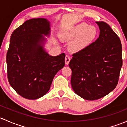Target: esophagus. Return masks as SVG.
Instances as JSON below:
<instances>
[{"mask_svg": "<svg viewBox=\"0 0 127 127\" xmlns=\"http://www.w3.org/2000/svg\"><path fill=\"white\" fill-rule=\"evenodd\" d=\"M70 57L69 56L66 55V57H65V63H66V64L68 65L69 64V62H70Z\"/></svg>", "mask_w": 127, "mask_h": 127, "instance_id": "34e87169", "label": "esophagus"}]
</instances>
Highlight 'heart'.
Segmentation results:
<instances>
[{"label":"heart","instance_id":"obj_1","mask_svg":"<svg viewBox=\"0 0 127 127\" xmlns=\"http://www.w3.org/2000/svg\"><path fill=\"white\" fill-rule=\"evenodd\" d=\"M97 34L95 27L82 22L63 32L61 38L63 41L70 42V50L77 52L91 44L97 38Z\"/></svg>","mask_w":127,"mask_h":127}]
</instances>
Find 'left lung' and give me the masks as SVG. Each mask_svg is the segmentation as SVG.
<instances>
[{"label": "left lung", "mask_w": 127, "mask_h": 127, "mask_svg": "<svg viewBox=\"0 0 127 127\" xmlns=\"http://www.w3.org/2000/svg\"><path fill=\"white\" fill-rule=\"evenodd\" d=\"M96 23L100 29L98 38L74 53L69 64L73 90L88 100L99 99L114 90L122 66L119 38L106 22Z\"/></svg>", "instance_id": "left-lung-1"}]
</instances>
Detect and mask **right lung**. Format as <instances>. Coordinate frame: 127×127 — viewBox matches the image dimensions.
Masks as SVG:
<instances>
[{
	"label": "right lung",
	"instance_id": "right-lung-1",
	"mask_svg": "<svg viewBox=\"0 0 127 127\" xmlns=\"http://www.w3.org/2000/svg\"><path fill=\"white\" fill-rule=\"evenodd\" d=\"M50 22L46 18L26 21L12 33L6 54L9 83L24 98L36 100L49 91L53 78L64 67L65 53L52 56L45 49Z\"/></svg>",
	"mask_w": 127,
	"mask_h": 127
}]
</instances>
